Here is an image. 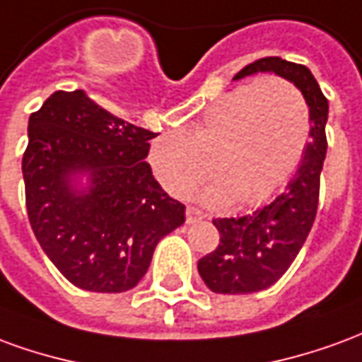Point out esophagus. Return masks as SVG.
I'll use <instances>...</instances> for the list:
<instances>
[{
	"label": "esophagus",
	"mask_w": 362,
	"mask_h": 362,
	"mask_svg": "<svg viewBox=\"0 0 362 362\" xmlns=\"http://www.w3.org/2000/svg\"><path fill=\"white\" fill-rule=\"evenodd\" d=\"M204 217L205 213L202 211V209H197V207H188V209H186V221H188V223H196V221L204 219Z\"/></svg>",
	"instance_id": "34e87169"
}]
</instances>
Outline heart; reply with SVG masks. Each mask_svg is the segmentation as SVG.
I'll return each mask as SVG.
<instances>
[{"instance_id": "1", "label": "heart", "mask_w": 362, "mask_h": 362, "mask_svg": "<svg viewBox=\"0 0 362 362\" xmlns=\"http://www.w3.org/2000/svg\"><path fill=\"white\" fill-rule=\"evenodd\" d=\"M310 137L306 98L283 77L235 87L215 98L188 134L168 132L151 145L158 182L186 196L209 174V204L256 205L285 184L300 163Z\"/></svg>"}]
</instances>
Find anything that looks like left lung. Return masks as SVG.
Instances as JSON below:
<instances>
[{"mask_svg":"<svg viewBox=\"0 0 362 362\" xmlns=\"http://www.w3.org/2000/svg\"><path fill=\"white\" fill-rule=\"evenodd\" d=\"M258 71H273L300 89L310 110L312 139L279 196L246 215L213 219L219 246L197 262V272L221 295H248L277 283L303 248L318 211L320 173L327 149V98L308 67L275 56L252 62L235 79Z\"/></svg>","mask_w":362,"mask_h":362,"instance_id":"1","label":"left lung"}]
</instances>
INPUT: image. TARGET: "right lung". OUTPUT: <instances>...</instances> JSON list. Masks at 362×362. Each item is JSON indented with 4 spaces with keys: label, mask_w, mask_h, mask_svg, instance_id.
I'll list each match as a JSON object with an SVG mask.
<instances>
[{
    "label": "right lung",
    "mask_w": 362,
    "mask_h": 362,
    "mask_svg": "<svg viewBox=\"0 0 362 362\" xmlns=\"http://www.w3.org/2000/svg\"><path fill=\"white\" fill-rule=\"evenodd\" d=\"M155 132L96 104L85 90H56L28 118L23 155L30 227L46 256L75 287L124 293L147 273L158 240L186 219L149 163ZM89 172L79 194L71 173Z\"/></svg>",
    "instance_id": "1"
}]
</instances>
